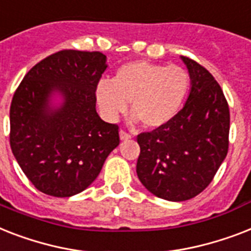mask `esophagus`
Segmentation results:
<instances>
[{
	"label": "esophagus",
	"mask_w": 251,
	"mask_h": 251,
	"mask_svg": "<svg viewBox=\"0 0 251 251\" xmlns=\"http://www.w3.org/2000/svg\"><path fill=\"white\" fill-rule=\"evenodd\" d=\"M119 135H120V140H123V141L124 140H129V138H131V135H129L128 132L124 131V129H120Z\"/></svg>",
	"instance_id": "34e87169"
}]
</instances>
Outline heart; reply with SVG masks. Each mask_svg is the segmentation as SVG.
<instances>
[{"label": "heart", "mask_w": 251, "mask_h": 251, "mask_svg": "<svg viewBox=\"0 0 251 251\" xmlns=\"http://www.w3.org/2000/svg\"><path fill=\"white\" fill-rule=\"evenodd\" d=\"M189 85L190 76L182 67L133 61L118 69L113 80H101L96 97L106 119L126 113L131 101L133 119L146 128H158L179 113Z\"/></svg>", "instance_id": "obj_1"}]
</instances>
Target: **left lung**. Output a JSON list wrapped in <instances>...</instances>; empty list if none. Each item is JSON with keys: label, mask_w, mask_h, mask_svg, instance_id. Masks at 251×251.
Listing matches in <instances>:
<instances>
[{"label": "left lung", "mask_w": 251, "mask_h": 251, "mask_svg": "<svg viewBox=\"0 0 251 251\" xmlns=\"http://www.w3.org/2000/svg\"><path fill=\"white\" fill-rule=\"evenodd\" d=\"M181 59L192 84L185 105L167 124L137 136L138 179L167 201H186L203 192L229 145V106L222 88L203 66Z\"/></svg>", "instance_id": "1"}]
</instances>
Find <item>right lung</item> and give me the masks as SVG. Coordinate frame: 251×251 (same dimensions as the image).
<instances>
[{
    "label": "right lung",
    "instance_id": "obj_1",
    "mask_svg": "<svg viewBox=\"0 0 251 251\" xmlns=\"http://www.w3.org/2000/svg\"><path fill=\"white\" fill-rule=\"evenodd\" d=\"M100 51L61 50L35 65L10 106V146L18 164L40 192L71 197L96 180L119 145L118 124L96 111V89L105 72ZM64 103L51 109L50 96Z\"/></svg>",
    "mask_w": 251,
    "mask_h": 251
}]
</instances>
